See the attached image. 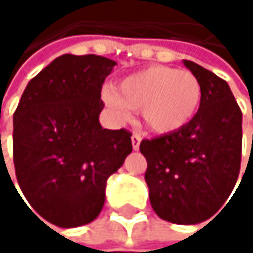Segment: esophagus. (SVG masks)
<instances>
[{
    "instance_id": "1",
    "label": "esophagus",
    "mask_w": 253,
    "mask_h": 253,
    "mask_svg": "<svg viewBox=\"0 0 253 253\" xmlns=\"http://www.w3.org/2000/svg\"><path fill=\"white\" fill-rule=\"evenodd\" d=\"M140 140H142V137H140L139 134H136V133H134V134L131 136V146H133V149H134V151H137V149H139Z\"/></svg>"
}]
</instances>
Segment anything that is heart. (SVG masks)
<instances>
[{
	"mask_svg": "<svg viewBox=\"0 0 253 253\" xmlns=\"http://www.w3.org/2000/svg\"><path fill=\"white\" fill-rule=\"evenodd\" d=\"M104 102L119 120L140 111L145 126L157 134L176 133L196 116L202 101L199 79L187 70L152 66L123 79L114 90L104 92Z\"/></svg>",
	"mask_w": 253,
	"mask_h": 253,
	"instance_id": "heart-1",
	"label": "heart"
}]
</instances>
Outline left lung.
Here are the masks:
<instances>
[{"label":"left lung","instance_id":"left-lung-1","mask_svg":"<svg viewBox=\"0 0 253 253\" xmlns=\"http://www.w3.org/2000/svg\"><path fill=\"white\" fill-rule=\"evenodd\" d=\"M202 86L193 120L176 133L140 142L145 180L157 215L176 224L211 218L228 199L240 171L242 111L227 82L184 60ZM227 205V204H226Z\"/></svg>","mask_w":253,"mask_h":253}]
</instances>
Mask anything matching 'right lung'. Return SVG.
Listing matches in <instances>:
<instances>
[{"label":"right lung","mask_w":253,"mask_h":253,"mask_svg":"<svg viewBox=\"0 0 253 253\" xmlns=\"http://www.w3.org/2000/svg\"><path fill=\"white\" fill-rule=\"evenodd\" d=\"M114 66L101 55L64 54L27 83L14 111L19 186L35 212L54 226L93 221L108 177L131 152L128 130L102 128L98 120L102 83Z\"/></svg>","instance_id":"1"}]
</instances>
